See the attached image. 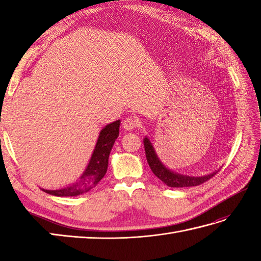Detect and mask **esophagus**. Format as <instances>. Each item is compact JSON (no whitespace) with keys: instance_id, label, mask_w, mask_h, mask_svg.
<instances>
[{"instance_id":"1","label":"esophagus","mask_w":261,"mask_h":261,"mask_svg":"<svg viewBox=\"0 0 261 261\" xmlns=\"http://www.w3.org/2000/svg\"><path fill=\"white\" fill-rule=\"evenodd\" d=\"M139 125V120L135 116H127L123 121H122V126H123L124 130H134Z\"/></svg>"}]
</instances>
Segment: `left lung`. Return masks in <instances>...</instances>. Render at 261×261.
Segmentation results:
<instances>
[{
	"label": "left lung",
	"instance_id": "left-lung-1",
	"mask_svg": "<svg viewBox=\"0 0 261 261\" xmlns=\"http://www.w3.org/2000/svg\"><path fill=\"white\" fill-rule=\"evenodd\" d=\"M143 145H145L146 157H147V162L149 164V167H150L152 173L156 175L160 180L165 182V184L169 187L197 186V185L203 184L205 181H207L216 174V173H213L203 177H192V176H184L180 174H176L174 171L166 168L162 164V162H160L159 158L157 157L156 152H154V149L148 138H145V140H143Z\"/></svg>",
	"mask_w": 261,
	"mask_h": 261
}]
</instances>
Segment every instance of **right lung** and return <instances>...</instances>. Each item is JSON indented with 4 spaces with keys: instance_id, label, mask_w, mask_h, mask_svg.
<instances>
[{
    "instance_id": "right-lung-1",
    "label": "right lung",
    "mask_w": 261,
    "mask_h": 261,
    "mask_svg": "<svg viewBox=\"0 0 261 261\" xmlns=\"http://www.w3.org/2000/svg\"><path fill=\"white\" fill-rule=\"evenodd\" d=\"M119 127L120 120L108 124L104 129L101 130L87 168L75 184L62 188V190L42 191L55 196H77L95 187L99 180L103 178L104 175L107 174L109 156L111 149H112L114 145V141L119 137Z\"/></svg>"
}]
</instances>
